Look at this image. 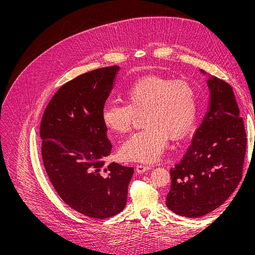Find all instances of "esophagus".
I'll return each mask as SVG.
<instances>
[{"mask_svg": "<svg viewBox=\"0 0 255 255\" xmlns=\"http://www.w3.org/2000/svg\"><path fill=\"white\" fill-rule=\"evenodd\" d=\"M148 170H150L149 166H143V165H137L136 166V172L137 173L142 174V173H145Z\"/></svg>", "mask_w": 255, "mask_h": 255, "instance_id": "obj_1", "label": "esophagus"}]
</instances>
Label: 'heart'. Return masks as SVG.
I'll use <instances>...</instances> for the list:
<instances>
[{"label": "heart", "mask_w": 255, "mask_h": 255, "mask_svg": "<svg viewBox=\"0 0 255 255\" xmlns=\"http://www.w3.org/2000/svg\"><path fill=\"white\" fill-rule=\"evenodd\" d=\"M126 104L110 103L103 111L104 125L119 134L131 130L136 115L143 116L144 129L132 135L120 148L123 159L151 164L167 147L193 127L197 116V92L187 80L148 76L135 81L125 94Z\"/></svg>", "instance_id": "heart-1"}]
</instances>
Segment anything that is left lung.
Wrapping results in <instances>:
<instances>
[{
  "mask_svg": "<svg viewBox=\"0 0 255 255\" xmlns=\"http://www.w3.org/2000/svg\"><path fill=\"white\" fill-rule=\"evenodd\" d=\"M207 85L210 108L182 159L170 169L166 201L170 211L191 219L215 211L234 192L246 152V131L232 86L214 76Z\"/></svg>",
  "mask_w": 255,
  "mask_h": 255,
  "instance_id": "left-lung-1",
  "label": "left lung"
}]
</instances>
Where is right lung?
I'll return each mask as SVG.
<instances>
[{
    "mask_svg": "<svg viewBox=\"0 0 255 255\" xmlns=\"http://www.w3.org/2000/svg\"><path fill=\"white\" fill-rule=\"evenodd\" d=\"M119 66L96 69L61 86L39 128L45 171L63 201L91 219L124 210L132 167L105 166L112 143L102 114Z\"/></svg>",
    "mask_w": 255,
    "mask_h": 255,
    "instance_id": "1",
    "label": "right lung"
}]
</instances>
